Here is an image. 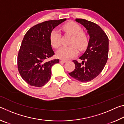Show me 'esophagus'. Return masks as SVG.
I'll use <instances>...</instances> for the list:
<instances>
[{"label": "esophagus", "mask_w": 124, "mask_h": 124, "mask_svg": "<svg viewBox=\"0 0 124 124\" xmlns=\"http://www.w3.org/2000/svg\"><path fill=\"white\" fill-rule=\"evenodd\" d=\"M60 62L61 63H65L67 62V61H65V60H60Z\"/></svg>", "instance_id": "1"}]
</instances>
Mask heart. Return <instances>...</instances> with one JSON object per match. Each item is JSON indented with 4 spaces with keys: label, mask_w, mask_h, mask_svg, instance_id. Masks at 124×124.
I'll use <instances>...</instances> for the list:
<instances>
[{
    "label": "heart",
    "mask_w": 124,
    "mask_h": 124,
    "mask_svg": "<svg viewBox=\"0 0 124 124\" xmlns=\"http://www.w3.org/2000/svg\"><path fill=\"white\" fill-rule=\"evenodd\" d=\"M65 32L72 35V38L68 46H63L56 52L57 57L62 60H69L78 54V49L84 50L88 45V38L86 34L83 32L80 25L74 22H70L62 27ZM50 41L54 47H59L61 45V34L57 29H54L50 33Z\"/></svg>",
    "instance_id": "b5f03b06"
}]
</instances>
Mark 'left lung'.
Returning a JSON list of instances; mask_svg holds the SVG:
<instances>
[{
  "mask_svg": "<svg viewBox=\"0 0 124 124\" xmlns=\"http://www.w3.org/2000/svg\"><path fill=\"white\" fill-rule=\"evenodd\" d=\"M75 21L85 27L90 39L86 50L79 57L82 62L73 61L75 68L69 74L81 82H87L95 79L103 70L108 57L109 39L102 29L95 23L81 18Z\"/></svg>",
  "mask_w": 124,
  "mask_h": 124,
  "instance_id": "obj_1",
  "label": "left lung"
}]
</instances>
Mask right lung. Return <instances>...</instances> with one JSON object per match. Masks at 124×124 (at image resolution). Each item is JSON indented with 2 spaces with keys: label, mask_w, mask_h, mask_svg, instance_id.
Masks as SVG:
<instances>
[{
  "label": "right lung",
  "mask_w": 124,
  "mask_h": 124,
  "mask_svg": "<svg viewBox=\"0 0 124 124\" xmlns=\"http://www.w3.org/2000/svg\"><path fill=\"white\" fill-rule=\"evenodd\" d=\"M66 18L42 22L29 29L23 39L17 58L18 70L22 79L31 86H43L51 77V67L59 62L47 61L54 54L51 47L50 33Z\"/></svg>",
  "instance_id": "1"
}]
</instances>
